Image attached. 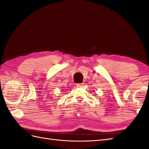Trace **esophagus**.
<instances>
[{
	"label": "esophagus",
	"instance_id": "esophagus-1",
	"mask_svg": "<svg viewBox=\"0 0 149 149\" xmlns=\"http://www.w3.org/2000/svg\"><path fill=\"white\" fill-rule=\"evenodd\" d=\"M76 86H77V87H82L83 86V83H78L77 84H76Z\"/></svg>",
	"mask_w": 149,
	"mask_h": 149
}]
</instances>
